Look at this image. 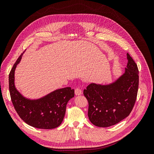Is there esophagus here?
I'll list each match as a JSON object with an SVG mask.
<instances>
[{"label":"esophagus","mask_w":154,"mask_h":154,"mask_svg":"<svg viewBox=\"0 0 154 154\" xmlns=\"http://www.w3.org/2000/svg\"><path fill=\"white\" fill-rule=\"evenodd\" d=\"M82 94V91L80 89V88H76L75 89V94L76 96H79V95H81Z\"/></svg>","instance_id":"obj_1"}]
</instances>
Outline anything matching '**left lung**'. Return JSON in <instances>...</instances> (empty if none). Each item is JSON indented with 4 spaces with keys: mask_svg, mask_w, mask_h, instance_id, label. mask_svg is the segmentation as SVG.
I'll use <instances>...</instances> for the list:
<instances>
[{
    "mask_svg": "<svg viewBox=\"0 0 154 154\" xmlns=\"http://www.w3.org/2000/svg\"><path fill=\"white\" fill-rule=\"evenodd\" d=\"M125 71L106 84L91 83L83 91L88 102V117L96 127H109L122 121L133 109L137 98L139 71L128 53Z\"/></svg>",
    "mask_w": 154,
    "mask_h": 154,
    "instance_id": "8db88e82",
    "label": "left lung"
}]
</instances>
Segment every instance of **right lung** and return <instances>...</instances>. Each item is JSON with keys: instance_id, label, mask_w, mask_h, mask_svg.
Listing matches in <instances>:
<instances>
[{"instance_id": "add662e5", "label": "right lung", "mask_w": 154, "mask_h": 154, "mask_svg": "<svg viewBox=\"0 0 154 154\" xmlns=\"http://www.w3.org/2000/svg\"><path fill=\"white\" fill-rule=\"evenodd\" d=\"M23 54L17 60L9 74V88L12 103L18 114L25 123L42 129H53L62 123L68 101L74 96L71 87L56 89L37 99L25 97L15 86V72Z\"/></svg>"}]
</instances>
